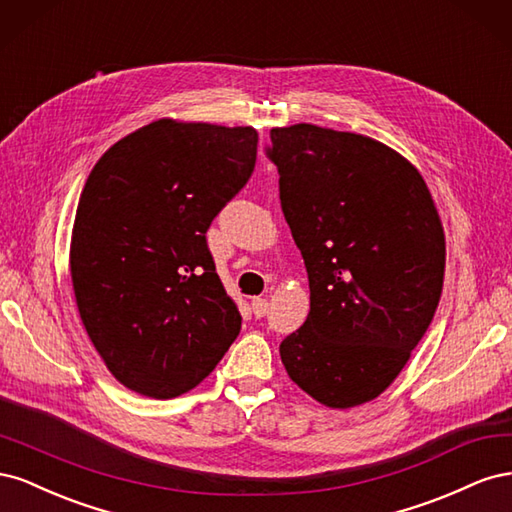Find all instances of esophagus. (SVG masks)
Wrapping results in <instances>:
<instances>
[{
  "label": "esophagus",
  "instance_id": "obj_1",
  "mask_svg": "<svg viewBox=\"0 0 512 512\" xmlns=\"http://www.w3.org/2000/svg\"><path fill=\"white\" fill-rule=\"evenodd\" d=\"M267 309H269L267 299H262V297L252 299V312H254V316H256V318H262V316H265V314H267Z\"/></svg>",
  "mask_w": 512,
  "mask_h": 512
}]
</instances>
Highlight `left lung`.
<instances>
[{
	"label": "left lung",
	"mask_w": 512,
	"mask_h": 512,
	"mask_svg": "<svg viewBox=\"0 0 512 512\" xmlns=\"http://www.w3.org/2000/svg\"><path fill=\"white\" fill-rule=\"evenodd\" d=\"M269 158L309 280V314L280 356L327 408L389 389L442 294L446 241L423 175L376 138L294 123L271 130Z\"/></svg>",
	"instance_id": "1"
}]
</instances>
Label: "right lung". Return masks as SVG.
Instances as JSON below:
<instances>
[{
  "label": "right lung",
  "instance_id": "add662e5",
  "mask_svg": "<svg viewBox=\"0 0 512 512\" xmlns=\"http://www.w3.org/2000/svg\"><path fill=\"white\" fill-rule=\"evenodd\" d=\"M252 126L158 119L91 170L76 207L70 275L83 327L126 389L170 399L222 361L241 314L207 228L250 179Z\"/></svg>",
  "mask_w": 512,
  "mask_h": 512
}]
</instances>
